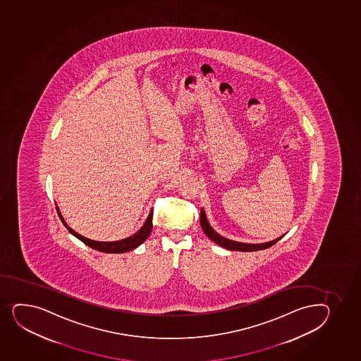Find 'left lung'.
Instances as JSON below:
<instances>
[{
  "label": "left lung",
  "instance_id": "obj_1",
  "mask_svg": "<svg viewBox=\"0 0 361 361\" xmlns=\"http://www.w3.org/2000/svg\"><path fill=\"white\" fill-rule=\"evenodd\" d=\"M200 224H202V229L205 233L206 236L209 237V240H214V243L221 245L223 248L228 249V250H235V252H256V250H264L271 247V245H276V242L283 236L278 237L276 240H269V242H264V243H242V242H237V240H228L225 237L221 236L219 233H216L212 226L209 225L207 217H206L205 211L204 209H200Z\"/></svg>",
  "mask_w": 361,
  "mask_h": 361
}]
</instances>
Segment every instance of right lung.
I'll list each match as a JSON object with an SVG mask.
<instances>
[{
	"mask_svg": "<svg viewBox=\"0 0 361 361\" xmlns=\"http://www.w3.org/2000/svg\"><path fill=\"white\" fill-rule=\"evenodd\" d=\"M56 209H57L61 221H62L68 231L70 233H73L75 237H78V240H82L85 245H88L90 248L95 249V250H99V252H109V254H121V252H128L130 250H133L137 247H140L143 242H145V240L149 237L152 230V209L150 214L147 216V221H144L143 226L136 233H133L132 236L126 237V238H123L121 240H113V242H100V240H90V238L82 236V235L71 229L69 225L66 224V221H64V218H63L62 214L59 211V206Z\"/></svg>",
	"mask_w": 361,
	"mask_h": 361,
	"instance_id": "1",
	"label": "right lung"
}]
</instances>
